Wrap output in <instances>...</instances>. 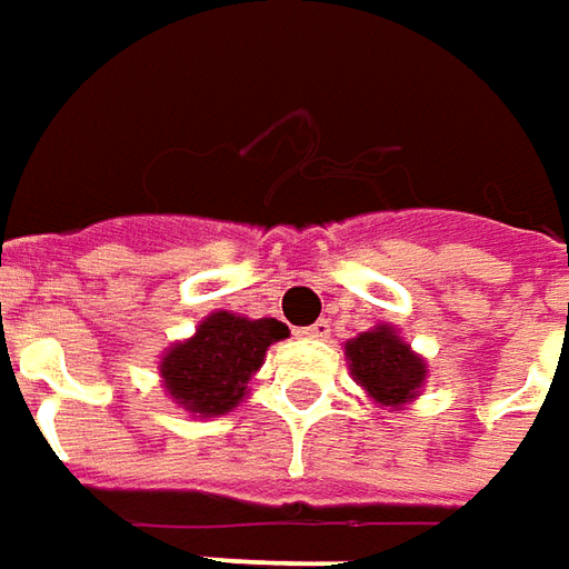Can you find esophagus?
Here are the masks:
<instances>
[{"mask_svg": "<svg viewBox=\"0 0 569 569\" xmlns=\"http://www.w3.org/2000/svg\"><path fill=\"white\" fill-rule=\"evenodd\" d=\"M301 336H305V339H327V336H330V320H327V317H320L317 323L305 327V330H301Z\"/></svg>", "mask_w": 569, "mask_h": 569, "instance_id": "obj_1", "label": "esophagus"}]
</instances>
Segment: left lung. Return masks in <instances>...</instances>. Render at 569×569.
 <instances>
[{
	"instance_id": "1",
	"label": "left lung",
	"mask_w": 569,
	"mask_h": 569,
	"mask_svg": "<svg viewBox=\"0 0 569 569\" xmlns=\"http://www.w3.org/2000/svg\"><path fill=\"white\" fill-rule=\"evenodd\" d=\"M346 358H349L351 377L365 386L367 396L396 411L408 405L427 380L423 358L415 355L389 323H380L358 339H349Z\"/></svg>"
}]
</instances>
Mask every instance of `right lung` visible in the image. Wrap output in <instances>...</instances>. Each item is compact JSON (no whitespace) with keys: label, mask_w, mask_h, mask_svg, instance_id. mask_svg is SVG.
Wrapping results in <instances>:
<instances>
[{"label":"right lung","mask_w":569,"mask_h":569,"mask_svg":"<svg viewBox=\"0 0 569 569\" xmlns=\"http://www.w3.org/2000/svg\"><path fill=\"white\" fill-rule=\"evenodd\" d=\"M286 336L289 327L277 317L249 320L214 311L199 323L196 336L164 351L158 365L161 382L168 396L192 417L227 415L242 401L270 346Z\"/></svg>","instance_id":"add662e5"}]
</instances>
